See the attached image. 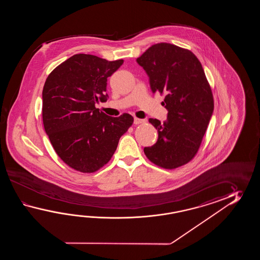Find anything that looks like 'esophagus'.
<instances>
[{
    "mask_svg": "<svg viewBox=\"0 0 260 260\" xmlns=\"http://www.w3.org/2000/svg\"><path fill=\"white\" fill-rule=\"evenodd\" d=\"M143 122H145V120H143V119H139V118H135L134 119V123L135 124H140V123H143Z\"/></svg>",
    "mask_w": 260,
    "mask_h": 260,
    "instance_id": "esophagus-1",
    "label": "esophagus"
}]
</instances>
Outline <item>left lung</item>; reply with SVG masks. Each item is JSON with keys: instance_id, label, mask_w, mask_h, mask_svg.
<instances>
[{"instance_id": "left-lung-1", "label": "left lung", "mask_w": 260, "mask_h": 260, "mask_svg": "<svg viewBox=\"0 0 260 260\" xmlns=\"http://www.w3.org/2000/svg\"><path fill=\"white\" fill-rule=\"evenodd\" d=\"M137 62L147 72L152 93L166 94L161 104L168 111L162 123L149 119L158 140L144 153L165 169L184 166L197 154L214 111L205 71L191 51L167 43L151 45Z\"/></svg>"}]
</instances>
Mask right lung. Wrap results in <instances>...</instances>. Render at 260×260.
Masks as SVG:
<instances>
[{
  "instance_id": "right-lung-1",
  "label": "right lung",
  "mask_w": 260,
  "mask_h": 260,
  "mask_svg": "<svg viewBox=\"0 0 260 260\" xmlns=\"http://www.w3.org/2000/svg\"><path fill=\"white\" fill-rule=\"evenodd\" d=\"M122 63L77 54L54 69L44 83V130L56 154L76 171L94 173L107 165L134 122L128 113L108 116L95 108L107 100L108 78Z\"/></svg>"
}]
</instances>
